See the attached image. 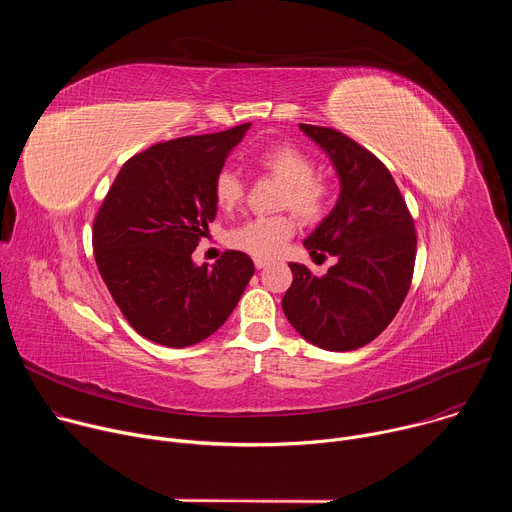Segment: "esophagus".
Returning <instances> with one entry per match:
<instances>
[{"mask_svg": "<svg viewBox=\"0 0 512 512\" xmlns=\"http://www.w3.org/2000/svg\"><path fill=\"white\" fill-rule=\"evenodd\" d=\"M267 265V259H255V267L257 269H263Z\"/></svg>", "mask_w": 512, "mask_h": 512, "instance_id": "34e87169", "label": "esophagus"}]
</instances>
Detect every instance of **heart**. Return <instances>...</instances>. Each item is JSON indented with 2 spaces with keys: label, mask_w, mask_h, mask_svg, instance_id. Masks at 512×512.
Wrapping results in <instances>:
<instances>
[{
  "label": "heart",
  "mask_w": 512,
  "mask_h": 512,
  "mask_svg": "<svg viewBox=\"0 0 512 512\" xmlns=\"http://www.w3.org/2000/svg\"><path fill=\"white\" fill-rule=\"evenodd\" d=\"M257 166L285 184L283 206H289L304 221H318L328 206V188L316 176L308 156L291 145H275L255 158ZM245 196L243 180L225 168L214 178V198L223 208L237 206ZM296 225L289 216L251 218L229 235V245L257 259L275 257L294 235Z\"/></svg>",
  "instance_id": "b5f03b06"
}]
</instances>
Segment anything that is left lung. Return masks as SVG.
Here are the masks:
<instances>
[{
  "mask_svg": "<svg viewBox=\"0 0 512 512\" xmlns=\"http://www.w3.org/2000/svg\"><path fill=\"white\" fill-rule=\"evenodd\" d=\"M300 129L328 156L340 184L334 208L304 245L338 261L324 277L289 263L294 281L281 308L302 338L346 352L375 340L397 316L413 277L415 225L391 172L369 150L336 129Z\"/></svg>",
  "mask_w": 512,
  "mask_h": 512,
  "instance_id": "1",
  "label": "left lung"
}]
</instances>
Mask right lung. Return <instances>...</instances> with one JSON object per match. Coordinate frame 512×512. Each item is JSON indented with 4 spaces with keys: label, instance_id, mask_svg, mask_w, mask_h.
Returning a JSON list of instances; mask_svg holds the SVG:
<instances>
[{
    "label": "right lung",
    "instance_id": "right-lung-1",
    "mask_svg": "<svg viewBox=\"0 0 512 512\" xmlns=\"http://www.w3.org/2000/svg\"><path fill=\"white\" fill-rule=\"evenodd\" d=\"M251 123L152 145L119 170L93 225L95 261L127 322L152 342L184 348L221 328L255 265L227 251L192 259L214 221V178Z\"/></svg>",
    "mask_w": 512,
    "mask_h": 512
}]
</instances>
